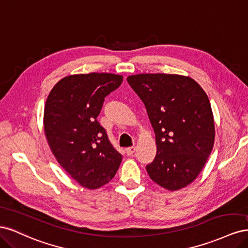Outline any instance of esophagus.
<instances>
[{
  "mask_svg": "<svg viewBox=\"0 0 248 248\" xmlns=\"http://www.w3.org/2000/svg\"><path fill=\"white\" fill-rule=\"evenodd\" d=\"M134 152H136V147H134V146L129 147V148H126L127 155H132Z\"/></svg>",
  "mask_w": 248,
  "mask_h": 248,
  "instance_id": "obj_1",
  "label": "esophagus"
}]
</instances>
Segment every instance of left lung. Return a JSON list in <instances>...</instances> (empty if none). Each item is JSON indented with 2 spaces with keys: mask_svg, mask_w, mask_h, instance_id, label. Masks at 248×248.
<instances>
[{
  "mask_svg": "<svg viewBox=\"0 0 248 248\" xmlns=\"http://www.w3.org/2000/svg\"><path fill=\"white\" fill-rule=\"evenodd\" d=\"M144 102L155 132L157 152L146 167L169 190L190 184L204 168L215 138L209 98L196 80L178 74L142 73L127 78Z\"/></svg>",
  "mask_w": 248,
  "mask_h": 248,
  "instance_id": "obj_1",
  "label": "left lung"
}]
</instances>
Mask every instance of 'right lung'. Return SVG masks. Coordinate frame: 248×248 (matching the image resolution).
Returning <instances> with one entry per match:
<instances>
[{
	"instance_id": "add662e5",
	"label": "right lung",
	"mask_w": 248,
	"mask_h": 248,
	"mask_svg": "<svg viewBox=\"0 0 248 248\" xmlns=\"http://www.w3.org/2000/svg\"><path fill=\"white\" fill-rule=\"evenodd\" d=\"M122 81V76L111 73L69 76L52 88L46 99L44 131L51 152L86 188L109 182L122 161L97 120L104 98Z\"/></svg>"
}]
</instances>
